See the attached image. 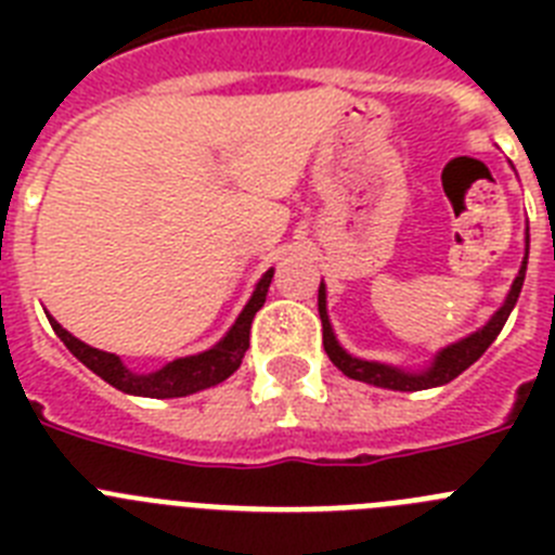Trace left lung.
Here are the masks:
<instances>
[{"label":"left lung","mask_w":555,"mask_h":555,"mask_svg":"<svg viewBox=\"0 0 555 555\" xmlns=\"http://www.w3.org/2000/svg\"><path fill=\"white\" fill-rule=\"evenodd\" d=\"M526 269H528V235H526V258H522V267H519L517 278L512 283V292H508L506 302L494 311L492 320L480 331L469 333L467 338H461L455 345L444 347V350L436 352L434 364L425 372H405L397 370V366L389 364H377V361H364V358H356L345 350V347L336 341V333H333L331 320H327V297H325V283H320V320H322V345H325L327 358L338 370L345 372L352 380H364V384L380 386V389H395V391H420V389H434V386L450 384L453 377H459L461 372L473 366L487 347L492 345L498 333L506 325L508 313L517 306V297L522 292V281H526Z\"/></svg>","instance_id":"8db88e82"}]
</instances>
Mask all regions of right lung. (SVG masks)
Here are the masks:
<instances>
[{"label":"right lung","instance_id":"right-lung-1","mask_svg":"<svg viewBox=\"0 0 555 555\" xmlns=\"http://www.w3.org/2000/svg\"><path fill=\"white\" fill-rule=\"evenodd\" d=\"M272 274L274 269H269L261 281H258L249 302L244 306V311L238 313V320L233 322V327L224 333V338L219 341V345H214L205 352H197V356L175 358V361H169V364L158 372L127 370V366L121 364L119 356L96 350V347H88L86 341L72 336L66 327L57 325L49 313L47 317L52 331H55L57 338L68 347V352H72L75 358H80L88 370L96 372L102 380H107V384L116 386V389L125 391V395L158 397V400H166V397L197 395V391L210 389V386L228 380V377L242 366V358L249 347V327H253L255 313L261 311V306L267 302V292H269V283H272Z\"/></svg>","mask_w":555,"mask_h":555}]
</instances>
